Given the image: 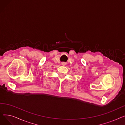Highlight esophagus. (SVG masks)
<instances>
[{"label":"esophagus","instance_id":"esophagus-1","mask_svg":"<svg viewBox=\"0 0 125 125\" xmlns=\"http://www.w3.org/2000/svg\"><path fill=\"white\" fill-rule=\"evenodd\" d=\"M62 65H64V64H63V63H62Z\"/></svg>","mask_w":125,"mask_h":125}]
</instances>
